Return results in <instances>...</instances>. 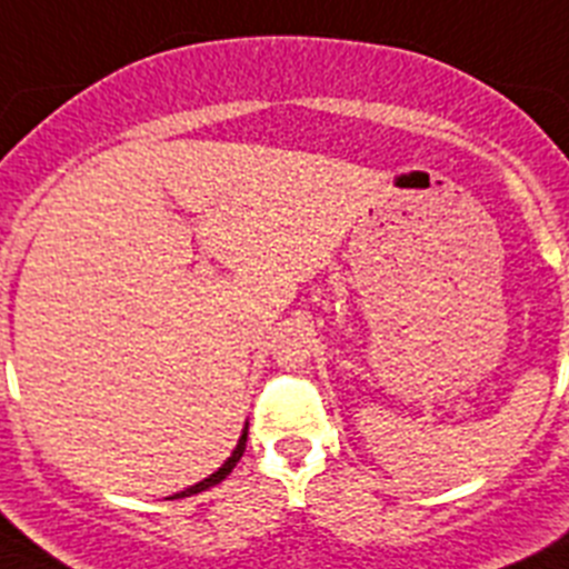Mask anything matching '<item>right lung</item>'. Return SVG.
<instances>
[{
  "instance_id": "right-lung-1",
  "label": "right lung",
  "mask_w": 569,
  "mask_h": 569,
  "mask_svg": "<svg viewBox=\"0 0 569 569\" xmlns=\"http://www.w3.org/2000/svg\"><path fill=\"white\" fill-rule=\"evenodd\" d=\"M247 437H249V425H247V428H243V433H240V439H238V448L232 450V457H229L227 462L221 465V468L214 470V473L209 476V479H203V482H198V485H192V488H187V490H181V493H176V496H172V499H183V496L201 493V490H207V488H212V485L223 482V479H227V476L232 473V468H234V465L240 462V457H243V450H247Z\"/></svg>"
}]
</instances>
